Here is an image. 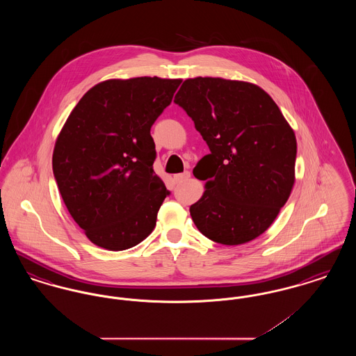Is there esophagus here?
I'll return each instance as SVG.
<instances>
[{
  "mask_svg": "<svg viewBox=\"0 0 356 356\" xmlns=\"http://www.w3.org/2000/svg\"><path fill=\"white\" fill-rule=\"evenodd\" d=\"M189 177H191V172H189V170H186V172H183V173H177V175L173 176V179H175L176 183L186 181Z\"/></svg>",
  "mask_w": 356,
  "mask_h": 356,
  "instance_id": "1",
  "label": "esophagus"
}]
</instances>
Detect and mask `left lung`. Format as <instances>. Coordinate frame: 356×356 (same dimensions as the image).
<instances>
[{
    "label": "left lung",
    "mask_w": 356,
    "mask_h": 356,
    "mask_svg": "<svg viewBox=\"0 0 356 356\" xmlns=\"http://www.w3.org/2000/svg\"><path fill=\"white\" fill-rule=\"evenodd\" d=\"M175 102L211 151L193 170L207 180L189 208L195 225L224 245L260 236L295 183L296 137L279 106L257 85L220 77L188 79Z\"/></svg>",
    "instance_id": "1"
}]
</instances>
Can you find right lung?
I'll list each match as a JSON object with an SVG mask.
<instances>
[{
  "label": "right lung",
  "mask_w": 356,
  "mask_h": 356,
  "mask_svg": "<svg viewBox=\"0 0 356 356\" xmlns=\"http://www.w3.org/2000/svg\"><path fill=\"white\" fill-rule=\"evenodd\" d=\"M181 80L136 77L90 88L57 137L53 175L70 216L109 251L141 243L170 195L154 173L151 127Z\"/></svg>",
  "instance_id": "1"
}]
</instances>
